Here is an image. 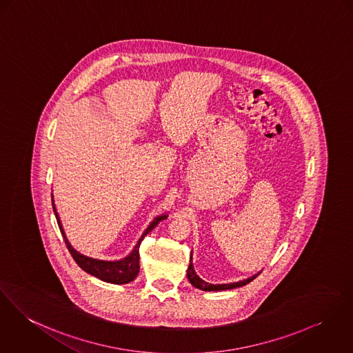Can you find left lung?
Wrapping results in <instances>:
<instances>
[{
	"instance_id": "obj_1",
	"label": "left lung",
	"mask_w": 353,
	"mask_h": 353,
	"mask_svg": "<svg viewBox=\"0 0 353 353\" xmlns=\"http://www.w3.org/2000/svg\"><path fill=\"white\" fill-rule=\"evenodd\" d=\"M261 274V272L254 274L252 276L243 279V281H238V282H231V283H210V282H205L204 279H201L196 272L193 269V263H192V254H190V263L188 270H187V278L190 282L192 286L203 290V292H221V290H231V289H236V288H242L244 285L250 283L252 279H255L258 275Z\"/></svg>"
}]
</instances>
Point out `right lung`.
Here are the masks:
<instances>
[{"mask_svg":"<svg viewBox=\"0 0 353 353\" xmlns=\"http://www.w3.org/2000/svg\"><path fill=\"white\" fill-rule=\"evenodd\" d=\"M52 207H54V216H56V220H57L60 232H61V235L64 238L65 245H67L70 254L72 255L74 261L78 263V266L81 268V270L88 272L90 275L97 276L98 279H101L103 282H109V283H114V285H125V283H129V282L136 279V276L138 275V272H139V244H141V242L143 241V238L153 228H156V225L161 220L166 219V215H160V216L154 217L153 221L143 231V234L138 239L134 248L132 250V252L128 256H125L122 259H118V261H105V259H97V258H92V256H87V255L81 254L78 250H75L72 247V244L70 243V241L65 236L61 220H60L59 214L56 211L54 194H52Z\"/></svg>","mask_w":353,"mask_h":353,"instance_id":"add662e5","label":"right lung"}]
</instances>
